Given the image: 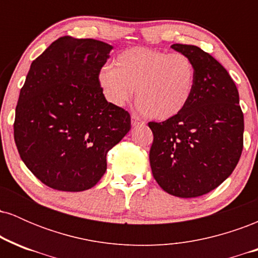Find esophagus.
Wrapping results in <instances>:
<instances>
[{"label": "esophagus", "mask_w": 258, "mask_h": 258, "mask_svg": "<svg viewBox=\"0 0 258 258\" xmlns=\"http://www.w3.org/2000/svg\"><path fill=\"white\" fill-rule=\"evenodd\" d=\"M131 121H132V126H138V125H143V121L139 119L138 116H136V115H132L131 117Z\"/></svg>", "instance_id": "obj_1"}]
</instances>
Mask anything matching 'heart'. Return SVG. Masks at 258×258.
<instances>
[{"instance_id": "obj_1", "label": "heart", "mask_w": 258, "mask_h": 258, "mask_svg": "<svg viewBox=\"0 0 258 258\" xmlns=\"http://www.w3.org/2000/svg\"><path fill=\"white\" fill-rule=\"evenodd\" d=\"M99 85L108 102L116 106L136 99L139 109L155 120L178 115L191 98L195 67L182 53L147 47L121 52L112 65L100 69Z\"/></svg>"}]
</instances>
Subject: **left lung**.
<instances>
[{
  "label": "left lung",
  "mask_w": 258,
  "mask_h": 258,
  "mask_svg": "<svg viewBox=\"0 0 258 258\" xmlns=\"http://www.w3.org/2000/svg\"><path fill=\"white\" fill-rule=\"evenodd\" d=\"M195 67L191 98L176 116L149 122L154 141L149 160L154 178L168 194L197 198L223 183L238 165L244 114L230 75L209 53L191 44H172Z\"/></svg>",
  "instance_id": "1"
}]
</instances>
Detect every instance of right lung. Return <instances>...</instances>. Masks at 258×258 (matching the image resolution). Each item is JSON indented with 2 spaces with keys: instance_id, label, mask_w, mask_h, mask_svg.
I'll return each mask as SVG.
<instances>
[{
  "instance_id": "add662e5",
  "label": "right lung",
  "mask_w": 258,
  "mask_h": 258,
  "mask_svg": "<svg viewBox=\"0 0 258 258\" xmlns=\"http://www.w3.org/2000/svg\"><path fill=\"white\" fill-rule=\"evenodd\" d=\"M110 44L63 36L30 65L20 90L14 141L26 167L61 191L87 190L106 171V153L131 116L105 99L98 75Z\"/></svg>"
}]
</instances>
